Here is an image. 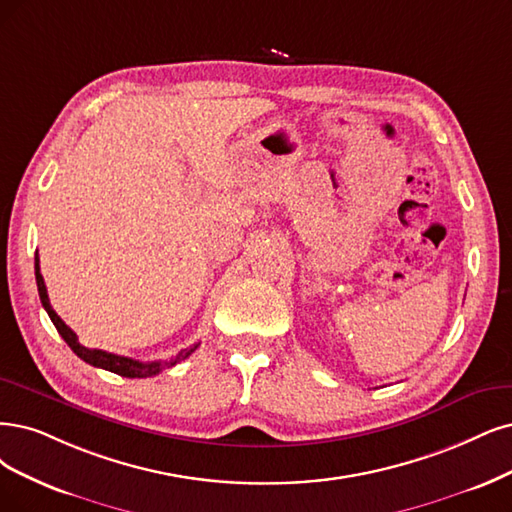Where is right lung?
<instances>
[{"label":"right lung","instance_id":"obj_1","mask_svg":"<svg viewBox=\"0 0 512 512\" xmlns=\"http://www.w3.org/2000/svg\"><path fill=\"white\" fill-rule=\"evenodd\" d=\"M35 282H37V293H40V299H42V306L44 310L48 312L52 325L56 327V331H59V335L65 339L67 346L78 354L84 363L92 365V367H99V369H105V371H111V373H118L122 377H151L162 371V367H173L177 365L179 361H183V358H187L189 354H192L198 344H194L192 348L187 350H181L173 361L168 363H139L135 361V358H128V356H118V354H111V352H105V350H90V348H84L80 342H78V335H75L63 320L61 316L56 314L50 306V299H48V291H46V285H44V276L40 272V257H37L35 253Z\"/></svg>","mask_w":512,"mask_h":512}]
</instances>
